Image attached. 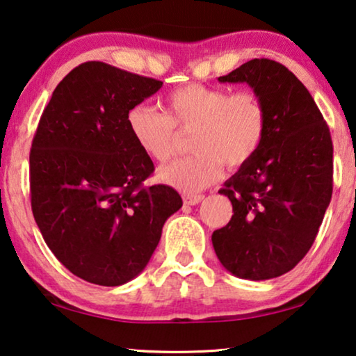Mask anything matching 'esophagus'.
<instances>
[{"instance_id":"34e87169","label":"esophagus","mask_w":356,"mask_h":356,"mask_svg":"<svg viewBox=\"0 0 356 356\" xmlns=\"http://www.w3.org/2000/svg\"><path fill=\"white\" fill-rule=\"evenodd\" d=\"M202 199H204V195H200V194H186L183 197L184 204L186 205H195V204H199Z\"/></svg>"}]
</instances>
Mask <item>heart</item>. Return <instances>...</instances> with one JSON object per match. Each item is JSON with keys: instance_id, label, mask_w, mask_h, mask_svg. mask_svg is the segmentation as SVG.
Instances as JSON below:
<instances>
[{"instance_id": "heart-1", "label": "heart", "mask_w": 356, "mask_h": 356, "mask_svg": "<svg viewBox=\"0 0 356 356\" xmlns=\"http://www.w3.org/2000/svg\"><path fill=\"white\" fill-rule=\"evenodd\" d=\"M167 112L138 104L127 114L128 131L136 146L156 162H167L177 151L179 131H193L191 156L163 167V183L195 193L218 179L223 165L244 167L264 146L268 109L264 97L249 88L189 83L167 96Z\"/></svg>"}]
</instances>
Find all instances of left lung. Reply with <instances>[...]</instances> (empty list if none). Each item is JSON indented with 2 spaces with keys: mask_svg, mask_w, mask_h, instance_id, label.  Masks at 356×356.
Instances as JSON below:
<instances>
[{
  "mask_svg": "<svg viewBox=\"0 0 356 356\" xmlns=\"http://www.w3.org/2000/svg\"><path fill=\"white\" fill-rule=\"evenodd\" d=\"M245 81L264 97L268 133L249 163L225 183L233 216L213 231L215 254L252 281L291 271L316 239L332 195V140L308 90L271 59H252L218 79Z\"/></svg>",
  "mask_w": 356,
  "mask_h": 356,
  "instance_id": "8db88e82",
  "label": "left lung"
}]
</instances>
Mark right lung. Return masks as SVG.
I'll return each instance as SVG.
<instances>
[{
	"mask_svg": "<svg viewBox=\"0 0 356 356\" xmlns=\"http://www.w3.org/2000/svg\"><path fill=\"white\" fill-rule=\"evenodd\" d=\"M162 81L99 60L56 86L30 149V202L41 236L67 270L99 286L140 275L162 226L181 209L177 191L146 186L154 163L127 125Z\"/></svg>",
	"mask_w": 356,
	"mask_h": 356,
	"instance_id": "right-lung-1",
	"label": "right lung"
}]
</instances>
